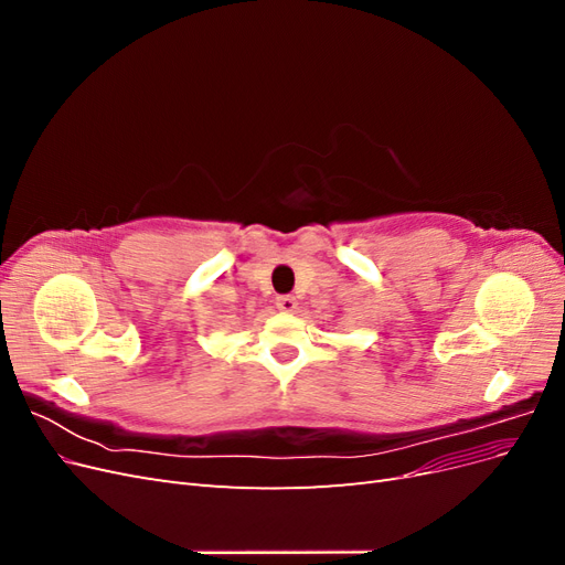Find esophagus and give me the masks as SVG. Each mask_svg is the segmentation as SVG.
Listing matches in <instances>:
<instances>
[{
    "mask_svg": "<svg viewBox=\"0 0 565 565\" xmlns=\"http://www.w3.org/2000/svg\"><path fill=\"white\" fill-rule=\"evenodd\" d=\"M276 306L282 313H292L297 309V299L292 295H282L276 299Z\"/></svg>",
    "mask_w": 565,
    "mask_h": 565,
    "instance_id": "obj_1",
    "label": "esophagus"
}]
</instances>
